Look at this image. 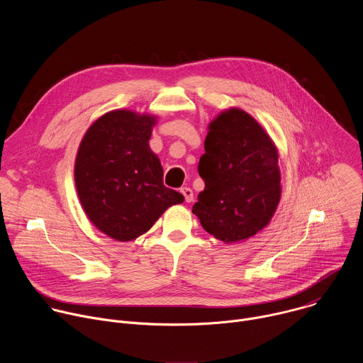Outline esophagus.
<instances>
[{"label": "esophagus", "instance_id": "1", "mask_svg": "<svg viewBox=\"0 0 363 363\" xmlns=\"http://www.w3.org/2000/svg\"><path fill=\"white\" fill-rule=\"evenodd\" d=\"M181 192H182V195H184V198H185V201H186V202L194 201V192H192V189H191V188H188V186H182V188H181Z\"/></svg>", "mask_w": 363, "mask_h": 363}]
</instances>
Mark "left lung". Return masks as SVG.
<instances>
[{"mask_svg":"<svg viewBox=\"0 0 363 363\" xmlns=\"http://www.w3.org/2000/svg\"><path fill=\"white\" fill-rule=\"evenodd\" d=\"M203 147L198 174L205 188L192 213L227 244L252 237L269 224L281 195L273 140L252 116L233 108L210 123Z\"/></svg>","mask_w":363,"mask_h":363,"instance_id":"left-lung-1","label":"left lung"}]
</instances>
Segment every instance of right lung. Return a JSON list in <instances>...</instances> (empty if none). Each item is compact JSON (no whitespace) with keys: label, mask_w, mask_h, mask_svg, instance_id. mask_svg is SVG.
<instances>
[{"label":"right lung","mask_w":363,"mask_h":363,"mask_svg":"<svg viewBox=\"0 0 363 363\" xmlns=\"http://www.w3.org/2000/svg\"><path fill=\"white\" fill-rule=\"evenodd\" d=\"M157 118L113 111L86 132L74 181L89 220L106 235L130 241L146 233L182 194L164 185L162 165L149 147Z\"/></svg>","instance_id":"obj_1"}]
</instances>
